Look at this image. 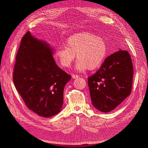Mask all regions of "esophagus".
<instances>
[{"mask_svg": "<svg viewBox=\"0 0 148 148\" xmlns=\"http://www.w3.org/2000/svg\"><path fill=\"white\" fill-rule=\"evenodd\" d=\"M79 75H72V78H73V79L78 78H79Z\"/></svg>", "mask_w": 148, "mask_h": 148, "instance_id": "esophagus-1", "label": "esophagus"}]
</instances>
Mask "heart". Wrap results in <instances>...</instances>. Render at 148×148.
Wrapping results in <instances>:
<instances>
[{
	"instance_id": "obj_1",
	"label": "heart",
	"mask_w": 148,
	"mask_h": 148,
	"mask_svg": "<svg viewBox=\"0 0 148 148\" xmlns=\"http://www.w3.org/2000/svg\"><path fill=\"white\" fill-rule=\"evenodd\" d=\"M107 46L105 40L95 34L82 32L76 33L67 38L65 46L55 49L56 61L63 68H69L73 62L75 54L78 59L75 69L83 71L86 69H97L104 60Z\"/></svg>"
}]
</instances>
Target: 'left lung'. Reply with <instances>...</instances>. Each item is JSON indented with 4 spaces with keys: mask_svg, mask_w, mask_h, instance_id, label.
<instances>
[{
    "mask_svg": "<svg viewBox=\"0 0 148 148\" xmlns=\"http://www.w3.org/2000/svg\"><path fill=\"white\" fill-rule=\"evenodd\" d=\"M133 68L127 51L116 52L106 58L101 68L88 78L92 104L109 112L130 95Z\"/></svg>",
    "mask_w": 148,
    "mask_h": 148,
    "instance_id": "left-lung-1",
    "label": "left lung"
}]
</instances>
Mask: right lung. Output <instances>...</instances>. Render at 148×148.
I'll return each instance as SVG.
<instances>
[{
    "mask_svg": "<svg viewBox=\"0 0 148 148\" xmlns=\"http://www.w3.org/2000/svg\"><path fill=\"white\" fill-rule=\"evenodd\" d=\"M53 49L28 31L22 38L13 73L16 90L31 110L44 117L59 114L71 76L60 69Z\"/></svg>",
    "mask_w": 148,
    "mask_h": 148,
    "instance_id": "add662e5",
    "label": "right lung"
}]
</instances>
